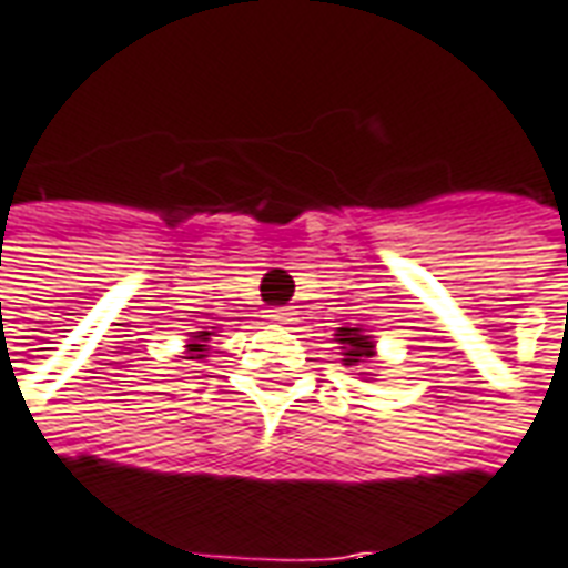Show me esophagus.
<instances>
[{
	"mask_svg": "<svg viewBox=\"0 0 568 568\" xmlns=\"http://www.w3.org/2000/svg\"><path fill=\"white\" fill-rule=\"evenodd\" d=\"M288 316H292V311H288V307H271V311H267V320L276 325L288 323Z\"/></svg>",
	"mask_w": 568,
	"mask_h": 568,
	"instance_id": "esophagus-1",
	"label": "esophagus"
}]
</instances>
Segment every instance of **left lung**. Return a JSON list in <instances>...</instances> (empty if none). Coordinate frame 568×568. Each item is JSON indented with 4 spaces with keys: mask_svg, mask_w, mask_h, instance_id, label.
I'll return each mask as SVG.
<instances>
[{
    "mask_svg": "<svg viewBox=\"0 0 568 568\" xmlns=\"http://www.w3.org/2000/svg\"><path fill=\"white\" fill-rule=\"evenodd\" d=\"M335 341L341 344V363L344 366H366V363H372L375 359V341H372V335H366L363 328H338V335H335Z\"/></svg>",
    "mask_w": 568,
    "mask_h": 568,
    "instance_id": "obj_1",
    "label": "left lung"
}]
</instances>
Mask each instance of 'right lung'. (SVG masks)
<instances>
[{
    "mask_svg": "<svg viewBox=\"0 0 568 568\" xmlns=\"http://www.w3.org/2000/svg\"><path fill=\"white\" fill-rule=\"evenodd\" d=\"M212 328H215V325H212ZM212 335H215V332H193V335H190V344H187V359H202V356H205V351H209V344H205V341L212 338Z\"/></svg>",
    "mask_w": 568,
    "mask_h": 568,
    "instance_id": "obj_1",
    "label": "right lung"
}]
</instances>
